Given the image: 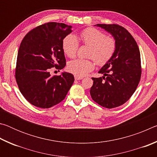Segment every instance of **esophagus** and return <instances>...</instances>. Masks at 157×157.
I'll return each mask as SVG.
<instances>
[{"mask_svg":"<svg viewBox=\"0 0 157 157\" xmlns=\"http://www.w3.org/2000/svg\"><path fill=\"white\" fill-rule=\"evenodd\" d=\"M75 80H80V79H82V78L81 77H78V76H75Z\"/></svg>","mask_w":157,"mask_h":157,"instance_id":"obj_1","label":"esophagus"}]
</instances>
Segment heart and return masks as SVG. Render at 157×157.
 <instances>
[{"instance_id":"obj_1","label":"heart","mask_w":157,"mask_h":157,"mask_svg":"<svg viewBox=\"0 0 157 157\" xmlns=\"http://www.w3.org/2000/svg\"><path fill=\"white\" fill-rule=\"evenodd\" d=\"M79 39L84 44L90 46L89 57L97 65L104 66L112 58L116 49V40L113 37L105 36L95 28H89L81 32ZM79 47L75 36L69 34L63 39L62 49L66 55L73 58L76 55ZM94 63L91 59H76L69 62L67 69L69 72L78 77H83L94 69Z\"/></svg>"}]
</instances>
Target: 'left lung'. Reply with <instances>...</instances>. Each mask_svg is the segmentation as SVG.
I'll list each match as a JSON object with an SVG mask.
<instances>
[{"instance_id":"left-lung-1","label":"left lung","mask_w":157,"mask_h":157,"mask_svg":"<svg viewBox=\"0 0 157 157\" xmlns=\"http://www.w3.org/2000/svg\"><path fill=\"white\" fill-rule=\"evenodd\" d=\"M110 33L116 49L109 62L99 71L104 76L92 78L90 90L92 99L108 109L119 107L128 100L139 84L141 76L139 46L128 31L116 24H97Z\"/></svg>"}]
</instances>
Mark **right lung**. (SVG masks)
Listing matches in <instances>:
<instances>
[{
	"instance_id": "right-lung-1",
	"label": "right lung",
	"mask_w": 157,
	"mask_h": 157,
	"mask_svg": "<svg viewBox=\"0 0 157 157\" xmlns=\"http://www.w3.org/2000/svg\"><path fill=\"white\" fill-rule=\"evenodd\" d=\"M72 26L50 22L33 29L21 41L18 52L15 78L24 98L35 107L48 109L64 99L74 82L71 73L50 76V68L66 66L63 39Z\"/></svg>"
}]
</instances>
